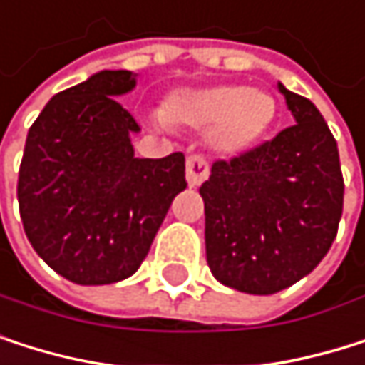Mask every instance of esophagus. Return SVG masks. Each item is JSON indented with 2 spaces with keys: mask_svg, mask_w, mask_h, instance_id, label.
<instances>
[{
  "mask_svg": "<svg viewBox=\"0 0 365 365\" xmlns=\"http://www.w3.org/2000/svg\"><path fill=\"white\" fill-rule=\"evenodd\" d=\"M209 178V163L202 154L187 156V182L189 187H200Z\"/></svg>",
  "mask_w": 365,
  "mask_h": 365,
  "instance_id": "1",
  "label": "esophagus"
}]
</instances>
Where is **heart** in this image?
Listing matches in <instances>:
<instances>
[{
  "mask_svg": "<svg viewBox=\"0 0 365 365\" xmlns=\"http://www.w3.org/2000/svg\"><path fill=\"white\" fill-rule=\"evenodd\" d=\"M277 117V102L267 91L244 84H215L180 91L156 121L209 130L211 145L222 154H240L252 148Z\"/></svg>",
  "mask_w": 365,
  "mask_h": 365,
  "instance_id": "heart-1",
  "label": "heart"
}]
</instances>
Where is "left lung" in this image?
<instances>
[{
  "mask_svg": "<svg viewBox=\"0 0 365 365\" xmlns=\"http://www.w3.org/2000/svg\"><path fill=\"white\" fill-rule=\"evenodd\" d=\"M294 125L215 160L200 187L207 261L237 292L267 296L298 283L329 252L344 207L337 143L320 110L281 82Z\"/></svg>",
  "mask_w": 365,
  "mask_h": 365,
  "instance_id": "obj_1",
  "label": "left lung"
}]
</instances>
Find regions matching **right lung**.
<instances>
[{
	"label": "right lung",
	"mask_w": 365,
	"mask_h": 365,
	"mask_svg": "<svg viewBox=\"0 0 365 365\" xmlns=\"http://www.w3.org/2000/svg\"><path fill=\"white\" fill-rule=\"evenodd\" d=\"M133 71H100L53 96L30 125L16 197L36 255L78 285L133 277L172 200L187 187L185 154L137 158L139 123L115 98Z\"/></svg>",
	"instance_id": "obj_1"
}]
</instances>
